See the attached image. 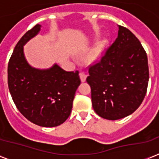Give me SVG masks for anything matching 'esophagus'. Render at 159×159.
I'll return each mask as SVG.
<instances>
[{
	"label": "esophagus",
	"instance_id": "esophagus-1",
	"mask_svg": "<svg viewBox=\"0 0 159 159\" xmlns=\"http://www.w3.org/2000/svg\"><path fill=\"white\" fill-rule=\"evenodd\" d=\"M79 76L80 79H81V82H84L85 81H86V79H87V75L85 74L84 72H80Z\"/></svg>",
	"mask_w": 159,
	"mask_h": 159
}]
</instances>
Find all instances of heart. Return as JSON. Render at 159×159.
I'll return each mask as SVG.
<instances>
[{
  "mask_svg": "<svg viewBox=\"0 0 159 159\" xmlns=\"http://www.w3.org/2000/svg\"><path fill=\"white\" fill-rule=\"evenodd\" d=\"M107 40L106 39H103L101 40L100 42L97 43V45L95 46L94 48L90 52L88 57H87V60L89 62H97L101 60L103 54H104L105 49H106V46H107Z\"/></svg>",
  "mask_w": 159,
  "mask_h": 159,
  "instance_id": "heart-1",
  "label": "heart"
}]
</instances>
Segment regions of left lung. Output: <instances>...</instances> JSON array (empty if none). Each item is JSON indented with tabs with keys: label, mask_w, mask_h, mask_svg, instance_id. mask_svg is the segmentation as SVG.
<instances>
[{
	"label": "left lung",
	"mask_w": 159,
	"mask_h": 159,
	"mask_svg": "<svg viewBox=\"0 0 159 159\" xmlns=\"http://www.w3.org/2000/svg\"><path fill=\"white\" fill-rule=\"evenodd\" d=\"M118 37L101 62L90 67L87 82L92 107L102 118L116 120L138 109L148 87V57L130 30L118 25Z\"/></svg>",
	"instance_id": "obj_1"
}]
</instances>
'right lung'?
<instances>
[{"mask_svg":"<svg viewBox=\"0 0 159 159\" xmlns=\"http://www.w3.org/2000/svg\"><path fill=\"white\" fill-rule=\"evenodd\" d=\"M41 27L36 25L27 31L15 47L8 64V87L16 107L27 120L42 127H55L70 116L81 81L78 71L67 72L57 63L45 69L29 63L24 46Z\"/></svg>","mask_w":159,"mask_h":159,"instance_id":"obj_1","label":"right lung"}]
</instances>
